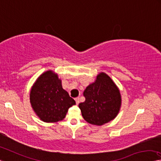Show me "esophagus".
Listing matches in <instances>:
<instances>
[{
	"instance_id": "esophagus-1",
	"label": "esophagus",
	"mask_w": 161,
	"mask_h": 161,
	"mask_svg": "<svg viewBox=\"0 0 161 161\" xmlns=\"http://www.w3.org/2000/svg\"><path fill=\"white\" fill-rule=\"evenodd\" d=\"M75 101H76V104H79V103H80V97L75 98Z\"/></svg>"
}]
</instances>
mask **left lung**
Segmentation results:
<instances>
[{
  "mask_svg": "<svg viewBox=\"0 0 161 161\" xmlns=\"http://www.w3.org/2000/svg\"><path fill=\"white\" fill-rule=\"evenodd\" d=\"M84 103L79 104L81 114L86 122L103 125L113 120L119 111L121 96L118 88L109 76L102 72L97 80L85 89Z\"/></svg>",
  "mask_w": 161,
  "mask_h": 161,
  "instance_id": "left-lung-1",
  "label": "left lung"
}]
</instances>
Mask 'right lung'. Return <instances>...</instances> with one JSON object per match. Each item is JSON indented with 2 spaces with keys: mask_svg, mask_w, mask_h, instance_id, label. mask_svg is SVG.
<instances>
[{
  "mask_svg": "<svg viewBox=\"0 0 161 161\" xmlns=\"http://www.w3.org/2000/svg\"><path fill=\"white\" fill-rule=\"evenodd\" d=\"M30 102L36 114L45 122L62 120L69 108L76 104L52 71H46L36 81L31 90Z\"/></svg>",
  "mask_w": 161,
  "mask_h": 161,
  "instance_id": "1",
  "label": "right lung"
}]
</instances>
